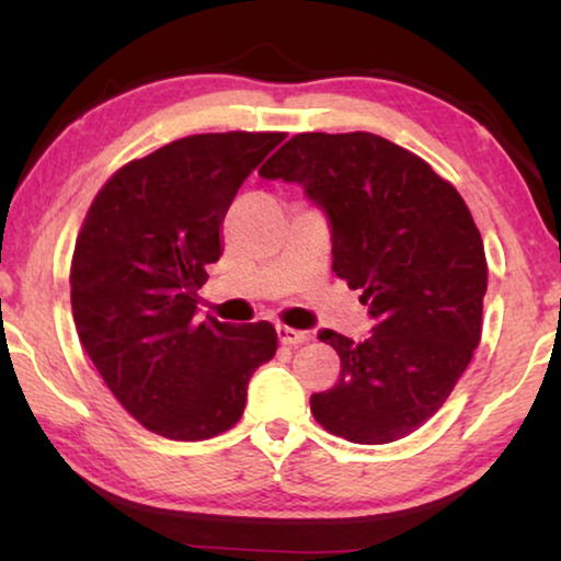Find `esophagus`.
Returning a JSON list of instances; mask_svg holds the SVG:
<instances>
[{"mask_svg": "<svg viewBox=\"0 0 561 561\" xmlns=\"http://www.w3.org/2000/svg\"><path fill=\"white\" fill-rule=\"evenodd\" d=\"M278 332V340L283 344H288V347H296V344H304L311 340L309 332H301V329H290V327H278L275 329Z\"/></svg>", "mask_w": 561, "mask_h": 561, "instance_id": "obj_1", "label": "esophagus"}]
</instances>
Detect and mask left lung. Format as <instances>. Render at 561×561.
Masks as SVG:
<instances>
[{
	"label": "left lung",
	"instance_id": "8db88e82",
	"mask_svg": "<svg viewBox=\"0 0 561 561\" xmlns=\"http://www.w3.org/2000/svg\"><path fill=\"white\" fill-rule=\"evenodd\" d=\"M298 183L324 211L332 271L373 319L363 342L321 329L342 359L334 388L311 396L327 432L388 444L447 401L480 344L488 263L457 188L432 165L370 133H304L260 168Z\"/></svg>",
	"mask_w": 561,
	"mask_h": 561
}]
</instances>
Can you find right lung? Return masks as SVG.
Here are the masks:
<instances>
[{"label":"right lung","mask_w":561,"mask_h":561,"mask_svg":"<svg viewBox=\"0 0 561 561\" xmlns=\"http://www.w3.org/2000/svg\"><path fill=\"white\" fill-rule=\"evenodd\" d=\"M280 133L191 135L119 168L83 219L71 265L79 340L145 428L198 442L227 432L278 347L267 321L196 319L206 265L244 179Z\"/></svg>","instance_id":"obj_1"}]
</instances>
